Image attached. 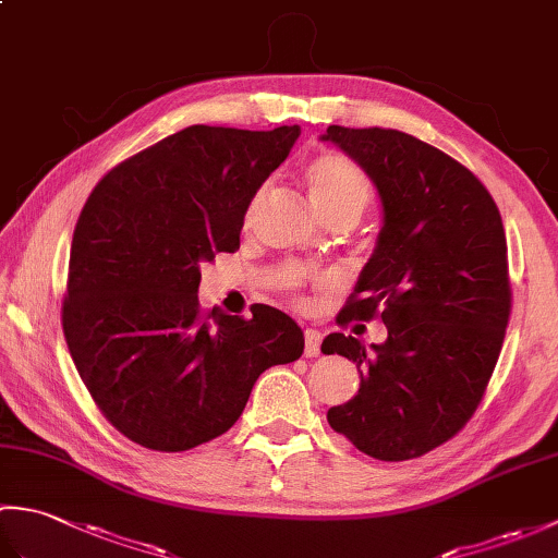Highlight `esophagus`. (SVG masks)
I'll return each mask as SVG.
<instances>
[{"mask_svg":"<svg viewBox=\"0 0 558 558\" xmlns=\"http://www.w3.org/2000/svg\"><path fill=\"white\" fill-rule=\"evenodd\" d=\"M304 354L306 357H318L322 354V333L316 328L304 330Z\"/></svg>","mask_w":558,"mask_h":558,"instance_id":"obj_1","label":"esophagus"}]
</instances>
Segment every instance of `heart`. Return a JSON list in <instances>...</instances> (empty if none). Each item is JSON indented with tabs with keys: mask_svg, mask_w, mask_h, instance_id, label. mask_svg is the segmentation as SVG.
<instances>
[{
	"mask_svg": "<svg viewBox=\"0 0 558 558\" xmlns=\"http://www.w3.org/2000/svg\"><path fill=\"white\" fill-rule=\"evenodd\" d=\"M304 182L322 220H357L374 196L369 177L357 162L340 153H322L306 162Z\"/></svg>",
	"mask_w": 558,
	"mask_h": 558,
	"instance_id": "b5f03b06",
	"label": "heart"
}]
</instances>
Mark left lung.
<instances>
[{
	"label": "left lung",
	"mask_w": 558,
	"mask_h": 558,
	"mask_svg": "<svg viewBox=\"0 0 558 558\" xmlns=\"http://www.w3.org/2000/svg\"><path fill=\"white\" fill-rule=\"evenodd\" d=\"M372 177L384 225L338 324L381 316L388 338L330 333L322 352L357 364V396L328 424L376 460H410L475 414L511 316L506 232L492 194L465 165L398 129L328 126Z\"/></svg>",
	"instance_id": "1"
}]
</instances>
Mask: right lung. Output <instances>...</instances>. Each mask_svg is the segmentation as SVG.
<instances>
[{"instance_id":"right-lung-1","label":"right lung","mask_w":558,"mask_h":558,"mask_svg":"<svg viewBox=\"0 0 558 558\" xmlns=\"http://www.w3.org/2000/svg\"><path fill=\"white\" fill-rule=\"evenodd\" d=\"M298 136L186 126L112 168L83 206L62 328L90 398L134 444L210 441L260 374L302 357V328L276 306L242 318L198 304L201 264L240 248L248 204Z\"/></svg>"}]
</instances>
